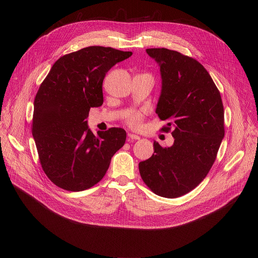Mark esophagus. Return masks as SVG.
<instances>
[{
    "label": "esophagus",
    "mask_w": 258,
    "mask_h": 258,
    "mask_svg": "<svg viewBox=\"0 0 258 258\" xmlns=\"http://www.w3.org/2000/svg\"><path fill=\"white\" fill-rule=\"evenodd\" d=\"M137 140H140V137L138 135L127 134V141L128 142H133V141H137Z\"/></svg>",
    "instance_id": "obj_1"
}]
</instances>
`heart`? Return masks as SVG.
Instances as JSON below:
<instances>
[{
    "label": "heart",
    "instance_id": "obj_1",
    "mask_svg": "<svg viewBox=\"0 0 258 258\" xmlns=\"http://www.w3.org/2000/svg\"><path fill=\"white\" fill-rule=\"evenodd\" d=\"M143 121V113L139 111H132L125 115V122L132 128H139Z\"/></svg>",
    "mask_w": 258,
    "mask_h": 258
}]
</instances>
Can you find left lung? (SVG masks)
Listing matches in <instances>:
<instances>
[{
    "label": "left lung",
    "mask_w": 258,
    "mask_h": 258,
    "mask_svg": "<svg viewBox=\"0 0 258 258\" xmlns=\"http://www.w3.org/2000/svg\"><path fill=\"white\" fill-rule=\"evenodd\" d=\"M146 52L160 66L162 89L156 108L171 147L154 142V154L139 163L142 179L158 196L177 198L195 189L213 165L225 137L220 93L196 59L165 48Z\"/></svg>",
    "instance_id": "obj_1"
}]
</instances>
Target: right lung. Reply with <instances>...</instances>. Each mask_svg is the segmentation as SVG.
Here are the masks:
<instances>
[{
	"label": "right lung",
	"instance_id": "obj_1",
	"mask_svg": "<svg viewBox=\"0 0 258 258\" xmlns=\"http://www.w3.org/2000/svg\"><path fill=\"white\" fill-rule=\"evenodd\" d=\"M132 55L110 47H87L60 57L41 84L31 131L42 168L59 188L72 192L92 188L124 145L123 128L94 135L86 119L91 107L103 104L108 70Z\"/></svg>",
	"mask_w": 258,
	"mask_h": 258
}]
</instances>
